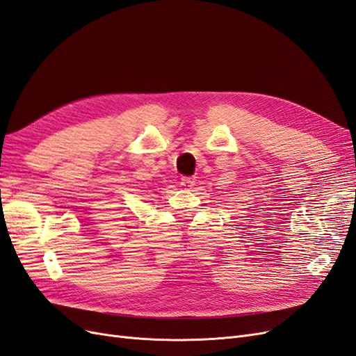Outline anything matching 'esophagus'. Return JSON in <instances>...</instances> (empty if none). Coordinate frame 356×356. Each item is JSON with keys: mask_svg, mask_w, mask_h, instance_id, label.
Listing matches in <instances>:
<instances>
[{"mask_svg": "<svg viewBox=\"0 0 356 356\" xmlns=\"http://www.w3.org/2000/svg\"><path fill=\"white\" fill-rule=\"evenodd\" d=\"M192 185H193V181H192L189 177L181 179V181H180V186H181L183 189H189V188H192Z\"/></svg>", "mask_w": 356, "mask_h": 356, "instance_id": "obj_1", "label": "esophagus"}]
</instances>
